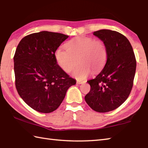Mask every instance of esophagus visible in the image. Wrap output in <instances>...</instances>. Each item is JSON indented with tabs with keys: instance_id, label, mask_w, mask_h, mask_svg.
<instances>
[{
	"instance_id": "esophagus-1",
	"label": "esophagus",
	"mask_w": 148,
	"mask_h": 148,
	"mask_svg": "<svg viewBox=\"0 0 148 148\" xmlns=\"http://www.w3.org/2000/svg\"><path fill=\"white\" fill-rule=\"evenodd\" d=\"M76 82L77 84H82V83H83L84 82H83V81H80V80H77Z\"/></svg>"
}]
</instances>
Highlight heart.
Masks as SVG:
<instances>
[{
	"label": "heart",
	"mask_w": 148,
	"mask_h": 148,
	"mask_svg": "<svg viewBox=\"0 0 148 148\" xmlns=\"http://www.w3.org/2000/svg\"><path fill=\"white\" fill-rule=\"evenodd\" d=\"M65 47L66 50L57 49L55 58L60 68L66 72L73 69L78 60L80 63L72 71V75L77 79H85L92 71H101L106 62L107 50L101 40L77 36L66 43Z\"/></svg>",
	"instance_id": "heart-1"
}]
</instances>
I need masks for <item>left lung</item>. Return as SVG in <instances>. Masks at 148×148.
Returning a JSON list of instances; mask_svg holds the SVG:
<instances>
[{"instance_id": "1", "label": "left lung", "mask_w": 148, "mask_h": 148, "mask_svg": "<svg viewBox=\"0 0 148 148\" xmlns=\"http://www.w3.org/2000/svg\"><path fill=\"white\" fill-rule=\"evenodd\" d=\"M105 43L106 63L94 79L88 80L90 90L85 95L94 111L108 112L117 108L131 92L136 71V59L129 40L119 32L101 29L93 33Z\"/></svg>"}]
</instances>
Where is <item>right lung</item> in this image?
<instances>
[{
  "instance_id": "obj_1",
  "label": "right lung",
  "mask_w": 148,
  "mask_h": 148,
  "mask_svg": "<svg viewBox=\"0 0 148 148\" xmlns=\"http://www.w3.org/2000/svg\"><path fill=\"white\" fill-rule=\"evenodd\" d=\"M69 36L41 31L20 40L14 56L15 86L19 95L34 110L51 113L58 108L76 81L58 65L55 52Z\"/></svg>"
}]
</instances>
